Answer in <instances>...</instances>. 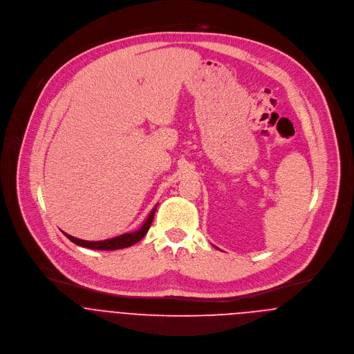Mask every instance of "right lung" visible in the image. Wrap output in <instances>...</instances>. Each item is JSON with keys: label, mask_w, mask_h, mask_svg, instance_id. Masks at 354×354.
Wrapping results in <instances>:
<instances>
[{"label": "right lung", "mask_w": 354, "mask_h": 354, "mask_svg": "<svg viewBox=\"0 0 354 354\" xmlns=\"http://www.w3.org/2000/svg\"><path fill=\"white\" fill-rule=\"evenodd\" d=\"M155 209H156V205L153 207L149 215V218L146 219V222L143 223V226L136 230V232H132V233H125V234H121L118 237H113V239H109V240H103V241H86V240H80V239H76V237H72L66 233H64L72 243H75L76 245H80V247H84V248H90V250H100V251H114V250H121V248H128L136 243H139L145 236L146 233L149 232L150 226H151L152 219H153V215H155Z\"/></svg>", "instance_id": "obj_1"}]
</instances>
